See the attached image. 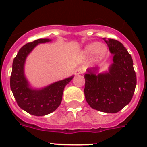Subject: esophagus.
Returning <instances> with one entry per match:
<instances>
[{
  "label": "esophagus",
  "instance_id": "obj_1",
  "mask_svg": "<svg viewBox=\"0 0 147 147\" xmlns=\"http://www.w3.org/2000/svg\"><path fill=\"white\" fill-rule=\"evenodd\" d=\"M75 73H76V75H81V74H83L84 73V69H83L82 67H78V68H77V69H76Z\"/></svg>",
  "mask_w": 147,
  "mask_h": 147
}]
</instances>
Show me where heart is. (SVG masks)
Segmentation results:
<instances>
[{"label": "heart", "mask_w": 147, "mask_h": 147, "mask_svg": "<svg viewBox=\"0 0 147 147\" xmlns=\"http://www.w3.org/2000/svg\"><path fill=\"white\" fill-rule=\"evenodd\" d=\"M107 51V47L102 43H91L85 47V53L86 54H92L94 52L95 57L100 59L105 55Z\"/></svg>", "instance_id": "1"}]
</instances>
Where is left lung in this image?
Instances as JSON below:
<instances>
[{
    "label": "left lung",
    "mask_w": 147,
    "mask_h": 147,
    "mask_svg": "<svg viewBox=\"0 0 147 147\" xmlns=\"http://www.w3.org/2000/svg\"><path fill=\"white\" fill-rule=\"evenodd\" d=\"M104 40L114 55L113 64L106 73L94 74L98 68L85 75V96L90 107L105 113H117L132 99L137 85L133 59L123 44L113 39Z\"/></svg>",
    "instance_id": "1"
}]
</instances>
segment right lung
I'll use <instances>...</instances> for the list:
<instances>
[{
	"mask_svg": "<svg viewBox=\"0 0 147 147\" xmlns=\"http://www.w3.org/2000/svg\"><path fill=\"white\" fill-rule=\"evenodd\" d=\"M48 39H39L24 45L13 59L10 85L17 105L29 114L35 116H44L57 109L61 104L63 91L73 78H65L52 85L36 90L29 87L24 76V67L26 56L39 43L49 42Z\"/></svg>",
	"mask_w": 147,
	"mask_h": 147,
	"instance_id": "1",
	"label": "right lung"
}]
</instances>
